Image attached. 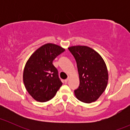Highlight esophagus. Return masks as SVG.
I'll list each match as a JSON object with an SVG mask.
<instances>
[{"instance_id": "34e87169", "label": "esophagus", "mask_w": 130, "mask_h": 130, "mask_svg": "<svg viewBox=\"0 0 130 130\" xmlns=\"http://www.w3.org/2000/svg\"><path fill=\"white\" fill-rule=\"evenodd\" d=\"M69 79H70V77H68V78H67V79H65V83H67L68 81L69 80Z\"/></svg>"}]
</instances>
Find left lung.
I'll list each match as a JSON object with an SVG mask.
<instances>
[{"instance_id":"1","label":"left lung","mask_w":130,"mask_h":130,"mask_svg":"<svg viewBox=\"0 0 130 130\" xmlns=\"http://www.w3.org/2000/svg\"><path fill=\"white\" fill-rule=\"evenodd\" d=\"M69 50L76 60L80 85L74 90L76 98L85 103L99 99L108 82V71L101 56L87 46H72Z\"/></svg>"}]
</instances>
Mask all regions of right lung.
Returning a JSON list of instances; mask_svg holds the SVG:
<instances>
[{"instance_id":"right-lung-1","label":"right lung","mask_w":130,"mask_h":130,"mask_svg":"<svg viewBox=\"0 0 130 130\" xmlns=\"http://www.w3.org/2000/svg\"><path fill=\"white\" fill-rule=\"evenodd\" d=\"M65 50L53 43H46L29 58L23 71L26 89L36 101L51 100L62 85L53 61Z\"/></svg>"}]
</instances>
